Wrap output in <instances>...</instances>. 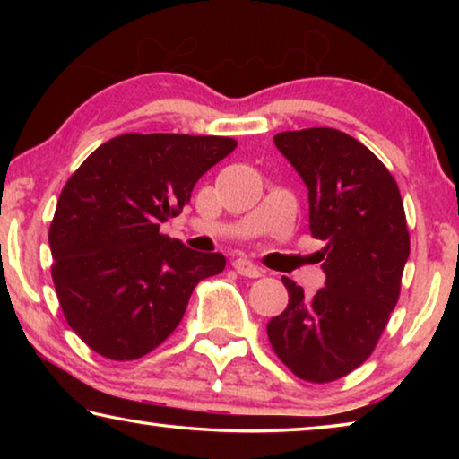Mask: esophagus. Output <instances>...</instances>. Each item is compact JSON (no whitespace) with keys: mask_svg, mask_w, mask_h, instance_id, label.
<instances>
[{"mask_svg":"<svg viewBox=\"0 0 459 459\" xmlns=\"http://www.w3.org/2000/svg\"><path fill=\"white\" fill-rule=\"evenodd\" d=\"M232 267L237 269V273L238 275H243V277H251V279H255V277H261L263 275V271L255 265L253 261H248V259H237L235 263H232Z\"/></svg>","mask_w":459,"mask_h":459,"instance_id":"34e87169","label":"esophagus"}]
</instances>
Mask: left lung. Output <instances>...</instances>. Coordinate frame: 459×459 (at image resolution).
<instances>
[{
  "label": "left lung",
  "instance_id": "obj_1",
  "mask_svg": "<svg viewBox=\"0 0 459 459\" xmlns=\"http://www.w3.org/2000/svg\"><path fill=\"white\" fill-rule=\"evenodd\" d=\"M273 142L307 186L325 283L306 298L281 277L290 304L269 320V342L295 377L332 383L368 359L397 306L409 259L405 208L391 172L359 139L312 127Z\"/></svg>",
  "mask_w": 459,
  "mask_h": 459
}]
</instances>
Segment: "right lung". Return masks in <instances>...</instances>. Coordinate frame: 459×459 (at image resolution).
<instances>
[{
  "label": "right lung",
  "instance_id": "1",
  "mask_svg": "<svg viewBox=\"0 0 459 459\" xmlns=\"http://www.w3.org/2000/svg\"><path fill=\"white\" fill-rule=\"evenodd\" d=\"M216 135L126 134L97 147L68 178L50 224L52 279L84 344L111 360L160 346L222 253H198L161 235L198 178L235 150Z\"/></svg>",
  "mask_w": 459,
  "mask_h": 459
}]
</instances>
